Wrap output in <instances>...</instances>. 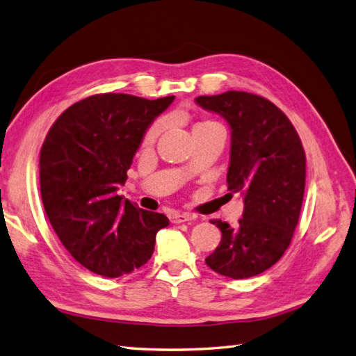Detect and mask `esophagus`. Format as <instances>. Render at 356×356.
<instances>
[{
    "label": "esophagus",
    "mask_w": 356,
    "mask_h": 356,
    "mask_svg": "<svg viewBox=\"0 0 356 356\" xmlns=\"http://www.w3.org/2000/svg\"><path fill=\"white\" fill-rule=\"evenodd\" d=\"M194 215H191V213H186V212H184V213H171L170 215V221L172 222V224H180V222H188V221H193L194 220Z\"/></svg>",
    "instance_id": "34e87169"
}]
</instances>
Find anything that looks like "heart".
Wrapping results in <instances>:
<instances>
[{"label":"heart","instance_id":"heart-1","mask_svg":"<svg viewBox=\"0 0 356 356\" xmlns=\"http://www.w3.org/2000/svg\"><path fill=\"white\" fill-rule=\"evenodd\" d=\"M165 126H167L165 118H158V120H154L149 126V129L145 131V134L143 136V144L144 145L153 144L154 141L158 140V136L163 132V129H165ZM215 126H220V124H218L215 120H211V118H204V120H200L194 124V132L211 129V127H215Z\"/></svg>","mask_w":356,"mask_h":356}]
</instances>
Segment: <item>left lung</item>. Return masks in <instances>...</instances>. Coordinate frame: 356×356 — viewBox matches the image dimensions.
<instances>
[{
  "mask_svg": "<svg viewBox=\"0 0 356 356\" xmlns=\"http://www.w3.org/2000/svg\"><path fill=\"white\" fill-rule=\"evenodd\" d=\"M195 100L229 122L227 185L232 195H243L238 225L211 221L222 238L206 265L234 280L259 275L282 257L298 225L305 189L302 143L287 115L261 96L233 90Z\"/></svg>",
  "mask_w": 356,
  "mask_h": 356,
  "instance_id": "left-lung-1",
  "label": "left lung"
}]
</instances>
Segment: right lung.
Listing matches in <instances>:
<instances>
[{"instance_id":"right-lung-1","label":"right lung","mask_w":356,"mask_h":356,"mask_svg":"<svg viewBox=\"0 0 356 356\" xmlns=\"http://www.w3.org/2000/svg\"><path fill=\"white\" fill-rule=\"evenodd\" d=\"M175 96L149 100L123 93L86 97L69 106L40 149L44 212L78 263L115 278L145 265L168 218L117 195L150 123Z\"/></svg>"}]
</instances>
